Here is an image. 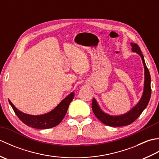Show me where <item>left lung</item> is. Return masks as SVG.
<instances>
[{
	"instance_id": "1",
	"label": "left lung",
	"mask_w": 159,
	"mask_h": 159,
	"mask_svg": "<svg viewBox=\"0 0 159 159\" xmlns=\"http://www.w3.org/2000/svg\"><path fill=\"white\" fill-rule=\"evenodd\" d=\"M132 50L141 56L143 61L144 69H145V81H144V89L143 96L141 97L140 101L133 109H132L130 111L124 115H121L119 116H111L109 115L104 113L103 111L100 109L98 105V103L95 98H93L92 103V108L93 113L95 114L96 117L100 121L104 124L109 126L113 127H120L123 126H127L135 121L138 117H139L141 113L146 109L148 102H149L150 96H151V78L150 72L145 63L143 55L141 53L139 46L135 43H131Z\"/></svg>"
}]
</instances>
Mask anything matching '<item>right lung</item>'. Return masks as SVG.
Segmentation results:
<instances>
[{
  "label": "right lung",
  "instance_id": "obj_1",
  "mask_svg": "<svg viewBox=\"0 0 159 159\" xmlns=\"http://www.w3.org/2000/svg\"><path fill=\"white\" fill-rule=\"evenodd\" d=\"M74 97V93H71L69 96H67L60 102L55 109L48 113L42 115V116H31V115L25 114L17 109L11 101L9 100V102L11 104L16 116L23 123L27 125L28 126L37 128V129H47V128L56 126L62 121Z\"/></svg>",
  "mask_w": 159,
  "mask_h": 159
}]
</instances>
